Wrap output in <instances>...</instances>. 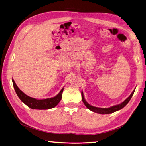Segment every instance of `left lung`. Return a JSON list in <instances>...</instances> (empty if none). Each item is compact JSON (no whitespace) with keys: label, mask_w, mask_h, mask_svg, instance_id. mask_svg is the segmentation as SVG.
I'll return each mask as SVG.
<instances>
[{"label":"left lung","mask_w":146,"mask_h":146,"mask_svg":"<svg viewBox=\"0 0 146 146\" xmlns=\"http://www.w3.org/2000/svg\"><path fill=\"white\" fill-rule=\"evenodd\" d=\"M134 91H135V90L133 91L131 94H130V96L128 97L123 102L121 103L120 104H119V105L110 107V108H98V107H95V106H93L90 105V104L87 103V102L85 100L84 97V94H83L82 91L81 92L82 100L83 103H84V104L85 105V106L92 111L96 113H99V114H110V113H114L118 110H121V109H122L123 107L129 102V101L130 100V99H131V98L132 97L133 93H134Z\"/></svg>","instance_id":"1"}]
</instances>
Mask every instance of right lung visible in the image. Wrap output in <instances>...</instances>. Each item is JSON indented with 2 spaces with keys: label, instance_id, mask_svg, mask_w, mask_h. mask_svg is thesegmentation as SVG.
<instances>
[{
  "label": "right lung",
  "instance_id": "1",
  "mask_svg": "<svg viewBox=\"0 0 146 146\" xmlns=\"http://www.w3.org/2000/svg\"><path fill=\"white\" fill-rule=\"evenodd\" d=\"M13 83V86L15 91L19 98V99L22 102L31 109L35 110H48L50 108H54L55 106L58 105V103L62 99V94L64 91V88L62 89L56 96L53 98H47L44 100H37L35 98L28 96V95L25 94L23 92L20 90V89L17 87L14 79H12Z\"/></svg>",
  "mask_w": 146,
  "mask_h": 146
}]
</instances>
